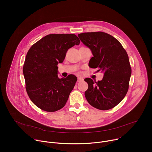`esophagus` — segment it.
Wrapping results in <instances>:
<instances>
[{
  "instance_id": "34e87169",
  "label": "esophagus",
  "mask_w": 152,
  "mask_h": 152,
  "mask_svg": "<svg viewBox=\"0 0 152 152\" xmlns=\"http://www.w3.org/2000/svg\"><path fill=\"white\" fill-rule=\"evenodd\" d=\"M83 80V78H81V77H77V82H82Z\"/></svg>"
}]
</instances>
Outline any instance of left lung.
I'll list each match as a JSON object with an SVG mask.
<instances>
[{"instance_id":"obj_1","label":"left lung","mask_w":152,"mask_h":152,"mask_svg":"<svg viewBox=\"0 0 152 152\" xmlns=\"http://www.w3.org/2000/svg\"><path fill=\"white\" fill-rule=\"evenodd\" d=\"M78 37L93 55L89 62L90 67L99 68L104 73L97 82L85 79L88 84L85 96L97 109L110 110L120 103L128 91L132 70L127 53L121 43L108 34L85 32Z\"/></svg>"}]
</instances>
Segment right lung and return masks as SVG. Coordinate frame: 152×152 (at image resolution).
Returning a JSON list of instances; mask_svg holds the SVG:
<instances>
[{"instance_id": "obj_1", "label": "right lung", "mask_w": 152, "mask_h": 152, "mask_svg": "<svg viewBox=\"0 0 152 152\" xmlns=\"http://www.w3.org/2000/svg\"><path fill=\"white\" fill-rule=\"evenodd\" d=\"M79 44L75 34H49L28 52L23 69L26 89L31 101L41 110L55 112L66 104L77 77L70 75L59 78L57 65L62 63L69 49Z\"/></svg>"}]
</instances>
